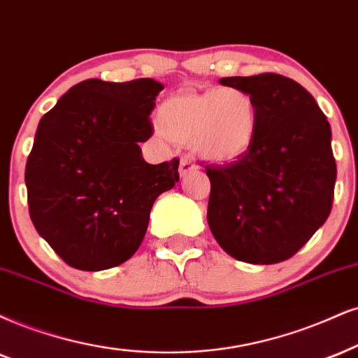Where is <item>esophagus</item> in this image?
Segmentation results:
<instances>
[{"label":"esophagus","mask_w":358,"mask_h":358,"mask_svg":"<svg viewBox=\"0 0 358 358\" xmlns=\"http://www.w3.org/2000/svg\"><path fill=\"white\" fill-rule=\"evenodd\" d=\"M194 171H197V164L192 161V159H189V157L180 159V162H179V176H180V178L191 174V172H194Z\"/></svg>","instance_id":"1"}]
</instances>
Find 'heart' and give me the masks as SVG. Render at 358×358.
I'll return each instance as SVG.
<instances>
[{
    "mask_svg": "<svg viewBox=\"0 0 358 358\" xmlns=\"http://www.w3.org/2000/svg\"><path fill=\"white\" fill-rule=\"evenodd\" d=\"M260 111L250 92L239 87L182 91L157 109V124L166 138L191 143L201 157L231 162L252 148Z\"/></svg>",
    "mask_w": 358,
    "mask_h": 358,
    "instance_id": "obj_1",
    "label": "heart"
}]
</instances>
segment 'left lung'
Here are the masks:
<instances>
[{"instance_id":"8db88e82","label":"left lung","mask_w":358,"mask_h":358,"mask_svg":"<svg viewBox=\"0 0 358 358\" xmlns=\"http://www.w3.org/2000/svg\"><path fill=\"white\" fill-rule=\"evenodd\" d=\"M219 83L250 92L260 122L244 156L206 166L207 222L234 259L282 262L307 244L332 209L337 164L330 124L310 92L290 78L264 73Z\"/></svg>"}]
</instances>
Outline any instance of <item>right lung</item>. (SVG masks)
<instances>
[{"mask_svg": "<svg viewBox=\"0 0 358 358\" xmlns=\"http://www.w3.org/2000/svg\"><path fill=\"white\" fill-rule=\"evenodd\" d=\"M164 90L151 78L86 79L41 117L26 162L29 215L68 266L104 271L134 255L154 201L179 180V159L148 164L139 143Z\"/></svg>", "mask_w": 358, "mask_h": 358, "instance_id": "obj_1", "label": "right lung"}]
</instances>
